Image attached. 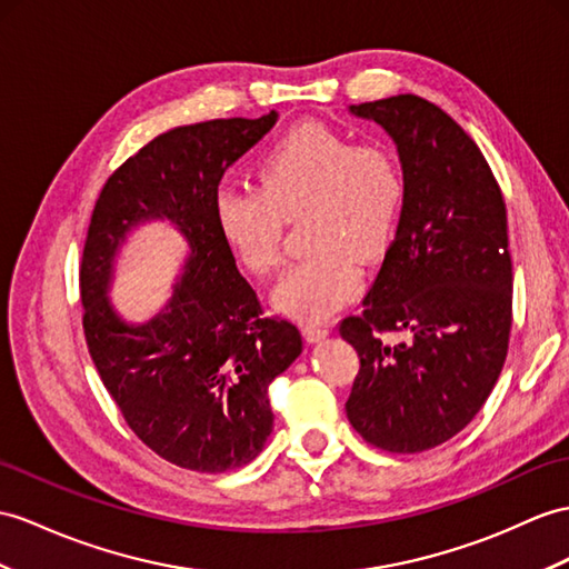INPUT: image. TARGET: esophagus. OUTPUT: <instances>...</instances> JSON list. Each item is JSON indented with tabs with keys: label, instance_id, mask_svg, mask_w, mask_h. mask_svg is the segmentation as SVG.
<instances>
[{
	"label": "esophagus",
	"instance_id": "1",
	"mask_svg": "<svg viewBox=\"0 0 569 569\" xmlns=\"http://www.w3.org/2000/svg\"><path fill=\"white\" fill-rule=\"evenodd\" d=\"M328 332H330V328L323 326V323H307V326H303V338H307L309 342L323 340Z\"/></svg>",
	"mask_w": 569,
	"mask_h": 569
}]
</instances>
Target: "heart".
<instances>
[{
  "instance_id": "1",
  "label": "heart",
  "mask_w": 569,
  "mask_h": 569,
  "mask_svg": "<svg viewBox=\"0 0 569 569\" xmlns=\"http://www.w3.org/2000/svg\"><path fill=\"white\" fill-rule=\"evenodd\" d=\"M258 188L221 186L214 221L241 266L268 277L282 262L284 219L303 210L309 253L287 270L272 301L287 316L323 321L348 303L362 282L357 260L389 246L403 202V166L393 147L352 142L323 122H301L256 163Z\"/></svg>"
}]
</instances>
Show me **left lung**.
I'll use <instances>...</instances> for the list:
<instances>
[{
    "label": "left lung",
    "instance_id": "obj_1",
    "mask_svg": "<svg viewBox=\"0 0 569 569\" xmlns=\"http://www.w3.org/2000/svg\"><path fill=\"white\" fill-rule=\"evenodd\" d=\"M403 163L396 239L340 336L359 355L345 410L371 447L420 453L459 435L507 359L511 256L502 190L478 144L420 96L350 106Z\"/></svg>",
    "mask_w": 569,
    "mask_h": 569
}]
</instances>
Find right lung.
<instances>
[{
	"label": "right lung",
	"instance_id": "right-lung-1",
	"mask_svg": "<svg viewBox=\"0 0 569 569\" xmlns=\"http://www.w3.org/2000/svg\"><path fill=\"white\" fill-rule=\"evenodd\" d=\"M277 113L207 120L154 137L106 180L79 266L89 355L124 422L161 459L198 473L251 463L272 432L268 386L301 355V332L266 318L214 221V192ZM169 218L191 258L151 322H122L107 301L127 231Z\"/></svg>",
	"mask_w": 569,
	"mask_h": 569
}]
</instances>
